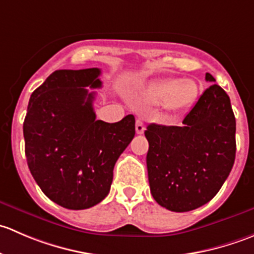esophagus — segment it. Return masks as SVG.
Here are the masks:
<instances>
[{
  "mask_svg": "<svg viewBox=\"0 0 254 254\" xmlns=\"http://www.w3.org/2000/svg\"><path fill=\"white\" fill-rule=\"evenodd\" d=\"M135 129H136L137 134H142L145 131V123L141 119L136 120V125H135Z\"/></svg>",
  "mask_w": 254,
  "mask_h": 254,
  "instance_id": "34e87169",
  "label": "esophagus"
}]
</instances>
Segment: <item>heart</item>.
Segmentation results:
<instances>
[{
	"mask_svg": "<svg viewBox=\"0 0 254 254\" xmlns=\"http://www.w3.org/2000/svg\"><path fill=\"white\" fill-rule=\"evenodd\" d=\"M146 99L152 104H165L171 111H182L193 106L199 87L191 79L163 78L152 82L146 89Z\"/></svg>",
	"mask_w": 254,
	"mask_h": 254,
	"instance_id": "heart-1",
	"label": "heart"
}]
</instances>
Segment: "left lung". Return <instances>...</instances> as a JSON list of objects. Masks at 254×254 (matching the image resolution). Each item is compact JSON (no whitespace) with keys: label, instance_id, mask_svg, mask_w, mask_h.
<instances>
[{"label":"left lung","instance_id":"left-lung-1","mask_svg":"<svg viewBox=\"0 0 254 254\" xmlns=\"http://www.w3.org/2000/svg\"><path fill=\"white\" fill-rule=\"evenodd\" d=\"M205 79L215 82L210 73ZM145 136L153 199L176 212L203 206L216 195L235 162L236 119L230 97L211 84L181 127L150 124Z\"/></svg>","mask_w":254,"mask_h":254}]
</instances>
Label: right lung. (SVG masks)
Wrapping results in <instances>:
<instances>
[{
  "mask_svg": "<svg viewBox=\"0 0 254 254\" xmlns=\"http://www.w3.org/2000/svg\"><path fill=\"white\" fill-rule=\"evenodd\" d=\"M101 70H58L32 93L23 123L25 156L33 178L54 203L82 210L111 190L113 170L135 136V118L96 119L94 92Z\"/></svg>",
  "mask_w": 254,
  "mask_h": 254,
  "instance_id": "add662e5",
  "label": "right lung"
}]
</instances>
